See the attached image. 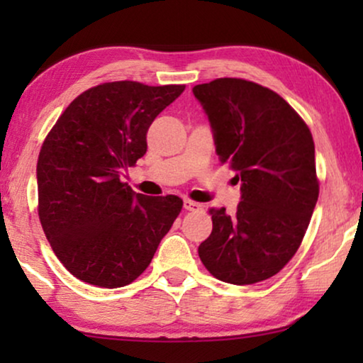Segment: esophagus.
<instances>
[{
	"mask_svg": "<svg viewBox=\"0 0 363 363\" xmlns=\"http://www.w3.org/2000/svg\"><path fill=\"white\" fill-rule=\"evenodd\" d=\"M183 208H185L186 211H200L203 210V205L196 201H191V200H183Z\"/></svg>",
	"mask_w": 363,
	"mask_h": 363,
	"instance_id": "obj_1",
	"label": "esophagus"
}]
</instances>
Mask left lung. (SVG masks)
Here are the masks:
<instances>
[{"label":"left lung","instance_id":"left-lung-1","mask_svg":"<svg viewBox=\"0 0 363 363\" xmlns=\"http://www.w3.org/2000/svg\"><path fill=\"white\" fill-rule=\"evenodd\" d=\"M216 155L241 182L236 211L211 208L213 231L198 255L216 279L255 284L277 274L301 246L319 198L309 127L281 96L245 79L193 87Z\"/></svg>","mask_w":363,"mask_h":363}]
</instances>
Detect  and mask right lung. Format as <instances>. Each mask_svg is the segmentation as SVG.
I'll return each mask as SVG.
<instances>
[{
    "label": "right lung",
    "mask_w": 363,
    "mask_h": 363,
    "mask_svg": "<svg viewBox=\"0 0 363 363\" xmlns=\"http://www.w3.org/2000/svg\"><path fill=\"white\" fill-rule=\"evenodd\" d=\"M185 86L133 81L89 89L44 140L36 178L39 220L64 267L87 284L116 289L150 264L183 201L147 196L122 182L147 152V130Z\"/></svg>",
    "instance_id": "obj_1"
}]
</instances>
